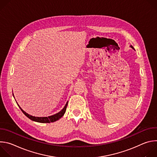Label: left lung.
<instances>
[{
	"label": "left lung",
	"instance_id": "obj_1",
	"mask_svg": "<svg viewBox=\"0 0 157 157\" xmlns=\"http://www.w3.org/2000/svg\"><path fill=\"white\" fill-rule=\"evenodd\" d=\"M130 47H131V48H133V49H134V48H133V47H132V46H130Z\"/></svg>",
	"mask_w": 157,
	"mask_h": 157
}]
</instances>
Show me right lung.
I'll return each mask as SVG.
<instances>
[{"instance_id": "add662e5", "label": "right lung", "mask_w": 157, "mask_h": 157, "mask_svg": "<svg viewBox=\"0 0 157 157\" xmlns=\"http://www.w3.org/2000/svg\"><path fill=\"white\" fill-rule=\"evenodd\" d=\"M14 97V96H13ZM67 105H68V102H66V105H64V108L60 111L58 113L54 114L53 116H50L48 117H35V116H32L29 114H27V113L22 110L21 108L19 106V105L18 104V105L19 106L20 109H21V110L27 117H29L30 119H31L33 121H35L37 122H40V123H50V122H54L58 120H59L60 118H61V117L63 116V115L64 114L66 110V107H67Z\"/></svg>"}]
</instances>
